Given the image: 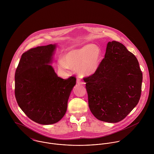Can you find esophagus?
Instances as JSON below:
<instances>
[{
  "label": "esophagus",
  "instance_id": "1",
  "mask_svg": "<svg viewBox=\"0 0 154 154\" xmlns=\"http://www.w3.org/2000/svg\"><path fill=\"white\" fill-rule=\"evenodd\" d=\"M76 82H77V84H79V85H83V84H84V82L81 79H79V78H78V79H76Z\"/></svg>",
  "mask_w": 154,
  "mask_h": 154
}]
</instances>
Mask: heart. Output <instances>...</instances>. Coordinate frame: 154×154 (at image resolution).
Masks as SVG:
<instances>
[{
  "instance_id": "obj_1",
  "label": "heart",
  "mask_w": 154,
  "mask_h": 154,
  "mask_svg": "<svg viewBox=\"0 0 154 154\" xmlns=\"http://www.w3.org/2000/svg\"><path fill=\"white\" fill-rule=\"evenodd\" d=\"M102 54V50L99 46L86 44L67 51L63 59H59L57 66L62 72H66L69 68H72L75 69L79 75L91 76L99 69Z\"/></svg>"
}]
</instances>
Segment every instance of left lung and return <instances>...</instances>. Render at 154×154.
<instances>
[{"mask_svg":"<svg viewBox=\"0 0 154 154\" xmlns=\"http://www.w3.org/2000/svg\"><path fill=\"white\" fill-rule=\"evenodd\" d=\"M84 80L89 109L99 120L119 122L139 101L142 71L135 56L119 42L108 43L99 69Z\"/></svg>","mask_w":154,"mask_h":154,"instance_id":"left-lung-1","label":"left lung"}]
</instances>
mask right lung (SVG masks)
Listing matches in <instances>:
<instances>
[{
    "label": "right lung",
    "instance_id": "add662e5",
    "mask_svg": "<svg viewBox=\"0 0 154 154\" xmlns=\"http://www.w3.org/2000/svg\"><path fill=\"white\" fill-rule=\"evenodd\" d=\"M56 44L31 48L22 54L15 75V95L23 112L32 121L51 125L66 113L76 79L59 77L53 67Z\"/></svg>",
    "mask_w": 154,
    "mask_h": 154
}]
</instances>
